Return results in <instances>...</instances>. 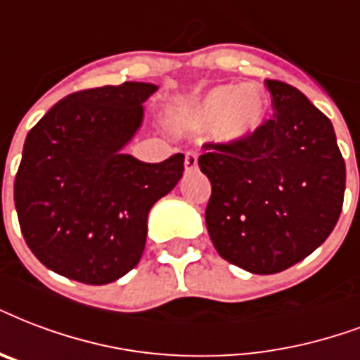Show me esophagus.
<instances>
[{
  "label": "esophagus",
  "mask_w": 360,
  "mask_h": 360,
  "mask_svg": "<svg viewBox=\"0 0 360 360\" xmlns=\"http://www.w3.org/2000/svg\"><path fill=\"white\" fill-rule=\"evenodd\" d=\"M198 168V155L194 150H188L185 155V169L186 172H192V169Z\"/></svg>",
  "instance_id": "obj_1"
}]
</instances>
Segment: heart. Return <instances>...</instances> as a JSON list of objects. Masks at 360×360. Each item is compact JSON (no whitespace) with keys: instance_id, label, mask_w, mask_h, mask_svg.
Returning a JSON list of instances; mask_svg holds the SVG:
<instances>
[{"instance_id":"heart-1","label":"heart","mask_w":360,"mask_h":360,"mask_svg":"<svg viewBox=\"0 0 360 360\" xmlns=\"http://www.w3.org/2000/svg\"><path fill=\"white\" fill-rule=\"evenodd\" d=\"M268 98L255 84H219L188 107L181 124L186 130L213 128L217 141L241 145L251 141L268 119Z\"/></svg>"}]
</instances>
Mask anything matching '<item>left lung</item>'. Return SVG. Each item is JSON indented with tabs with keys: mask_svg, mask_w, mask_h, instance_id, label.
<instances>
[{
	"mask_svg": "<svg viewBox=\"0 0 360 360\" xmlns=\"http://www.w3.org/2000/svg\"><path fill=\"white\" fill-rule=\"evenodd\" d=\"M274 119L241 145L207 143L205 224L217 253L251 274H278L311 255L338 223L345 162L333 122L300 90L266 79Z\"/></svg>",
	"mask_w": 360,
	"mask_h": 360,
	"instance_id": "1",
	"label": "left lung"
}]
</instances>
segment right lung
Segmentation results:
<instances>
[{
    "label": "right lung",
    "instance_id": "add662e5",
    "mask_svg": "<svg viewBox=\"0 0 360 360\" xmlns=\"http://www.w3.org/2000/svg\"><path fill=\"white\" fill-rule=\"evenodd\" d=\"M156 90L122 82L73 92L27 134L15 205L27 247L49 270L105 285L141 259L150 207L185 169L181 153L158 164L122 153Z\"/></svg>",
    "mask_w": 360,
    "mask_h": 360
}]
</instances>
